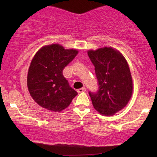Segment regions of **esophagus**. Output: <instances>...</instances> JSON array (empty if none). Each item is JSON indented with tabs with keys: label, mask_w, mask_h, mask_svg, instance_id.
I'll list each match as a JSON object with an SVG mask.
<instances>
[{
	"label": "esophagus",
	"mask_w": 157,
	"mask_h": 157,
	"mask_svg": "<svg viewBox=\"0 0 157 157\" xmlns=\"http://www.w3.org/2000/svg\"><path fill=\"white\" fill-rule=\"evenodd\" d=\"M86 89L85 87H83V88H81V89H78L77 90V91H78V93H81V92L86 91Z\"/></svg>",
	"instance_id": "34e87169"
}]
</instances>
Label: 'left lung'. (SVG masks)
Instances as JSON below:
<instances>
[{"label": "left lung", "mask_w": 157, "mask_h": 157, "mask_svg": "<svg viewBox=\"0 0 157 157\" xmlns=\"http://www.w3.org/2000/svg\"><path fill=\"white\" fill-rule=\"evenodd\" d=\"M95 67L98 89L89 91L95 109L101 114L111 116L121 110L132 95L133 83L128 65L124 57L112 48L89 51Z\"/></svg>", "instance_id": "obj_1"}]
</instances>
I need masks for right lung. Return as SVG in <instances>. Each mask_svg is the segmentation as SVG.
Here are the masks:
<instances>
[{
  "label": "right lung",
  "instance_id": "1",
  "mask_svg": "<svg viewBox=\"0 0 157 157\" xmlns=\"http://www.w3.org/2000/svg\"><path fill=\"white\" fill-rule=\"evenodd\" d=\"M78 53L75 49L52 44L43 47L34 56L27 85L32 98L43 108L59 112L69 106L78 94L63 75L64 68Z\"/></svg>",
  "mask_w": 157,
  "mask_h": 157
}]
</instances>
